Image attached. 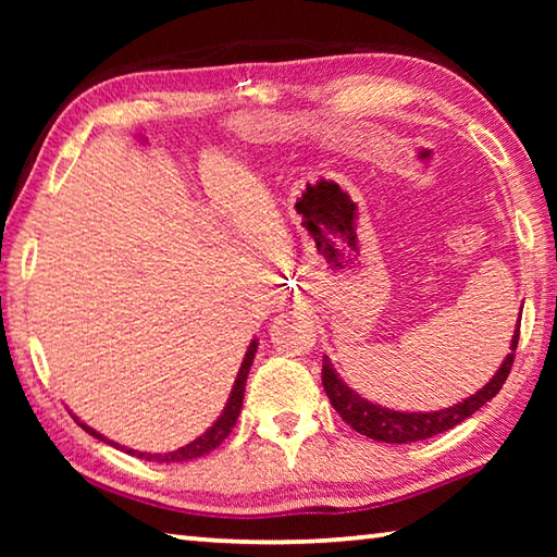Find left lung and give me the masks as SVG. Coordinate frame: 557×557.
Here are the masks:
<instances>
[{
    "instance_id": "1",
    "label": "left lung",
    "mask_w": 557,
    "mask_h": 557,
    "mask_svg": "<svg viewBox=\"0 0 557 557\" xmlns=\"http://www.w3.org/2000/svg\"><path fill=\"white\" fill-rule=\"evenodd\" d=\"M518 332H521V317H518L516 332L511 336V346H508L511 351L506 354L502 366H498V371L492 375V381H488L484 388H479L474 395H469V398L442 410L405 412V410L383 408V405L366 400L356 391L348 388V385L342 381V375L334 371V366L326 356L322 363V383L329 400L334 405V410L342 414V420L348 422L356 432H361V435L371 437L375 442L408 445V442L428 440L432 435H440V432H447L455 425H459V422H465L469 414H474L482 405H486L498 391H502V385L506 383V375L511 373V366H513Z\"/></svg>"
}]
</instances>
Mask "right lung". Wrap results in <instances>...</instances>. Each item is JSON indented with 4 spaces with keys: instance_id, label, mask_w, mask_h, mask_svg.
<instances>
[{
    "instance_id": "obj_1",
    "label": "right lung",
    "mask_w": 557,
    "mask_h": 557,
    "mask_svg": "<svg viewBox=\"0 0 557 557\" xmlns=\"http://www.w3.org/2000/svg\"><path fill=\"white\" fill-rule=\"evenodd\" d=\"M256 351H258V338H252L248 351H245V358L240 363V371L238 375H235V383L231 388V395H228V403H225L223 412L219 414V420L213 422V425L203 432V435H199L196 440L188 442V445L178 447V449H172V451H164V455H152V451H139V449H129V447H122V451H127V455L132 457H139V459H147V461H159V465H172V461H188V459H196V457H203L209 455L211 449H215L221 445V442L231 435V430L235 428V420H238L240 414V408H243V395H245V381H248V373H250V366H252V358H256ZM73 420L78 422V425L88 432V435H92L100 442H108V445L112 447H120L117 442L108 440L106 435H100L98 430L88 428L86 422H81L78 418L73 414Z\"/></svg>"
}]
</instances>
